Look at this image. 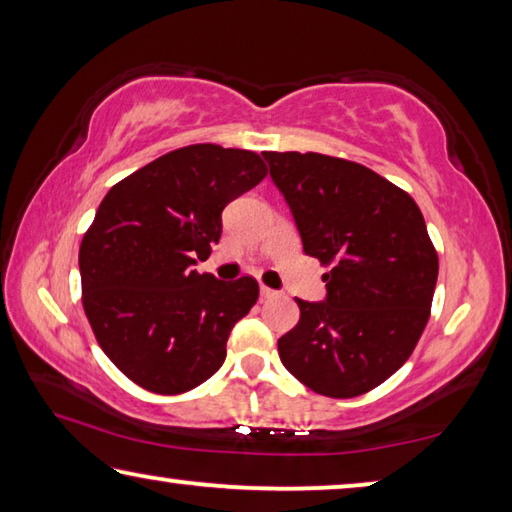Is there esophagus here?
<instances>
[{
	"instance_id": "esophagus-1",
	"label": "esophagus",
	"mask_w": 512,
	"mask_h": 512,
	"mask_svg": "<svg viewBox=\"0 0 512 512\" xmlns=\"http://www.w3.org/2000/svg\"><path fill=\"white\" fill-rule=\"evenodd\" d=\"M259 296H262V300H268V298H273V296H277V291H273V289H268V287H264V284H262V289H259Z\"/></svg>"
}]
</instances>
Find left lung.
Masks as SVG:
<instances>
[{
  "label": "left lung",
  "mask_w": 512,
  "mask_h": 512,
  "mask_svg": "<svg viewBox=\"0 0 512 512\" xmlns=\"http://www.w3.org/2000/svg\"><path fill=\"white\" fill-rule=\"evenodd\" d=\"M302 248L329 266L327 298L300 307L277 341L293 377L327 397H357L400 370L431 314L438 255L413 198L363 164L264 151Z\"/></svg>",
  "instance_id": "obj_1"
}]
</instances>
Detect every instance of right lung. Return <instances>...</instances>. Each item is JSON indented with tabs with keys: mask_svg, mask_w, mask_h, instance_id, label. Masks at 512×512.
<instances>
[{
	"mask_svg": "<svg viewBox=\"0 0 512 512\" xmlns=\"http://www.w3.org/2000/svg\"><path fill=\"white\" fill-rule=\"evenodd\" d=\"M266 176L253 151L192 144L119 180L79 250L83 309L101 350L137 386L178 395L225 361L255 277L194 271L221 239V212Z\"/></svg>",
	"mask_w": 512,
	"mask_h": 512,
	"instance_id": "obj_1",
	"label": "right lung"
}]
</instances>
